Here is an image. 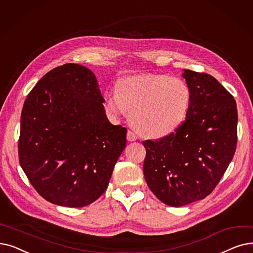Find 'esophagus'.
<instances>
[{
	"label": "esophagus",
	"mask_w": 253,
	"mask_h": 253,
	"mask_svg": "<svg viewBox=\"0 0 253 253\" xmlns=\"http://www.w3.org/2000/svg\"><path fill=\"white\" fill-rule=\"evenodd\" d=\"M127 139H128L129 141H134V140L137 139V136H136V134L133 132V131L128 130V132H127Z\"/></svg>",
	"instance_id": "34e87169"
}]
</instances>
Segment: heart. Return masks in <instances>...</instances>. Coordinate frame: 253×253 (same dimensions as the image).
Segmentation results:
<instances>
[{
	"instance_id": "obj_1",
	"label": "heart",
	"mask_w": 253,
	"mask_h": 253,
	"mask_svg": "<svg viewBox=\"0 0 253 253\" xmlns=\"http://www.w3.org/2000/svg\"><path fill=\"white\" fill-rule=\"evenodd\" d=\"M191 103V90L182 79L164 74H137L121 79L117 92L105 98L109 114L130 112V122L142 135L163 137L185 121Z\"/></svg>"
}]
</instances>
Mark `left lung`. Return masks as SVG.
<instances>
[{"label":"left lung","instance_id":"8db88e82","mask_svg":"<svg viewBox=\"0 0 253 253\" xmlns=\"http://www.w3.org/2000/svg\"><path fill=\"white\" fill-rule=\"evenodd\" d=\"M191 103L183 124L156 140H145L144 174L168 206L204 200L221 180L237 148V104L212 75L185 69Z\"/></svg>","mask_w":253,"mask_h":253}]
</instances>
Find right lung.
<instances>
[{
    "label": "right lung",
    "mask_w": 253,
    "mask_h": 253,
    "mask_svg": "<svg viewBox=\"0 0 253 253\" xmlns=\"http://www.w3.org/2000/svg\"><path fill=\"white\" fill-rule=\"evenodd\" d=\"M103 102L95 74L73 63L50 70L29 93L20 118L19 163L47 202L81 208L106 190L127 129L111 124Z\"/></svg>",
    "instance_id": "add662e5"
}]
</instances>
